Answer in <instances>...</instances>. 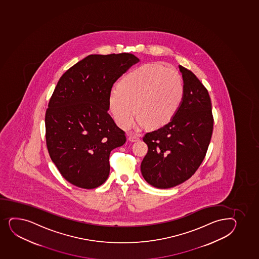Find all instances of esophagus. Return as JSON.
I'll return each mask as SVG.
<instances>
[{
    "mask_svg": "<svg viewBox=\"0 0 259 259\" xmlns=\"http://www.w3.org/2000/svg\"><path fill=\"white\" fill-rule=\"evenodd\" d=\"M139 138H140V136L138 135V134H130L129 138H128V140L131 141V142H136V141L139 140Z\"/></svg>",
    "mask_w": 259,
    "mask_h": 259,
    "instance_id": "1",
    "label": "esophagus"
}]
</instances>
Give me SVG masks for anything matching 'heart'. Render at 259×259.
Wrapping results in <instances>:
<instances>
[{
    "mask_svg": "<svg viewBox=\"0 0 259 259\" xmlns=\"http://www.w3.org/2000/svg\"><path fill=\"white\" fill-rule=\"evenodd\" d=\"M183 92L182 78L176 70L149 63L132 70L111 90L109 104L121 127L130 125L134 109L138 113L137 125L147 123L156 127L168 122L176 114Z\"/></svg>",
    "mask_w": 259,
    "mask_h": 259,
    "instance_id": "b5f03b06",
    "label": "heart"
}]
</instances>
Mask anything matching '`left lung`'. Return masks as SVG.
<instances>
[{
	"label": "left lung",
	"instance_id": "obj_1",
	"mask_svg": "<svg viewBox=\"0 0 259 259\" xmlns=\"http://www.w3.org/2000/svg\"><path fill=\"white\" fill-rule=\"evenodd\" d=\"M182 74V100L169 122L148 133V152L141 162L143 177L152 187L167 189L191 178L209 147L213 115L208 91L193 72L179 66Z\"/></svg>",
	"mask_w": 259,
	"mask_h": 259
}]
</instances>
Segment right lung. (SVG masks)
Listing matches in <instances>:
<instances>
[{"instance_id": "add662e5", "label": "right lung", "mask_w": 259, "mask_h": 259, "mask_svg": "<svg viewBox=\"0 0 259 259\" xmlns=\"http://www.w3.org/2000/svg\"><path fill=\"white\" fill-rule=\"evenodd\" d=\"M139 59L133 54L90 55L59 79L45 114L50 158L68 182L93 189L109 176V155L124 145L125 132L110 114L114 82Z\"/></svg>"}]
</instances>
